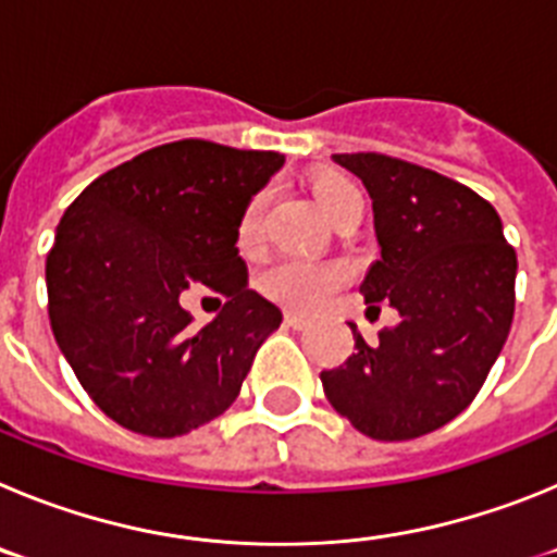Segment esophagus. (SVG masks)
Instances as JSON below:
<instances>
[{"label":"esophagus","instance_id":"esophagus-1","mask_svg":"<svg viewBox=\"0 0 557 557\" xmlns=\"http://www.w3.org/2000/svg\"><path fill=\"white\" fill-rule=\"evenodd\" d=\"M284 323H287V326H289V329H307V326H309V323H312V321H309L307 314H298V312H287V314H284Z\"/></svg>","mask_w":557,"mask_h":557}]
</instances>
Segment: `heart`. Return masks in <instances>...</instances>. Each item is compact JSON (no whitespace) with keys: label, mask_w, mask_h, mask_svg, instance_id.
I'll return each mask as SVG.
<instances>
[{"label":"heart","mask_w":557,"mask_h":557,"mask_svg":"<svg viewBox=\"0 0 557 557\" xmlns=\"http://www.w3.org/2000/svg\"><path fill=\"white\" fill-rule=\"evenodd\" d=\"M312 191L314 200L321 203L323 214H326L332 223L339 211L346 209L351 200L359 198L357 186H354L346 175H337V172L318 175V178L312 181ZM264 200H268V195H264V191H256L253 198L248 200V206L243 209V214H239V223H236V243H239V248L250 250L259 243ZM343 282H346V268H343V264L309 262V259H298V256L278 259V262H273L262 275H259V284H262L264 295L293 309L321 307V304H326L329 298L343 287Z\"/></svg>","instance_id":"b5f03b06"}]
</instances>
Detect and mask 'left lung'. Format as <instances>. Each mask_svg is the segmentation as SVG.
<instances>
[{"instance_id":"left-lung-1","label":"left lung","mask_w":557,"mask_h":557,"mask_svg":"<svg viewBox=\"0 0 557 557\" xmlns=\"http://www.w3.org/2000/svg\"><path fill=\"white\" fill-rule=\"evenodd\" d=\"M373 200L382 256L359 293L393 329L321 373L329 405L373 441H410L474 401L516 309V250L494 206L441 172L382 152H337Z\"/></svg>"}]
</instances>
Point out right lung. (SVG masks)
Masks as SVG:
<instances>
[{
  "instance_id": "add662e5",
  "label": "right lung",
  "mask_w": 557,
  "mask_h": 557,
  "mask_svg": "<svg viewBox=\"0 0 557 557\" xmlns=\"http://www.w3.org/2000/svg\"><path fill=\"white\" fill-rule=\"evenodd\" d=\"M282 152L206 139L152 147L88 184L47 256L49 323L83 391L116 424L178 437L223 416L282 309L248 289L239 214ZM226 307L190 329L186 288Z\"/></svg>"
}]
</instances>
